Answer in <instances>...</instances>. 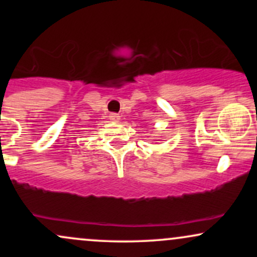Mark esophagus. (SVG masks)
Wrapping results in <instances>:
<instances>
[{"instance_id":"1","label":"esophagus","mask_w":257,"mask_h":257,"mask_svg":"<svg viewBox=\"0 0 257 257\" xmlns=\"http://www.w3.org/2000/svg\"><path fill=\"white\" fill-rule=\"evenodd\" d=\"M108 117H110V119L112 120V122H118L120 116L118 113H110V116Z\"/></svg>"}]
</instances>
